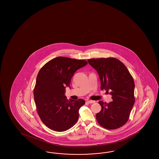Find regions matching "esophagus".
Wrapping results in <instances>:
<instances>
[{
  "instance_id": "34e87169",
  "label": "esophagus",
  "mask_w": 159,
  "mask_h": 159,
  "mask_svg": "<svg viewBox=\"0 0 159 159\" xmlns=\"http://www.w3.org/2000/svg\"><path fill=\"white\" fill-rule=\"evenodd\" d=\"M87 102L88 103H89V104H92V103H94V102H95V101H93V100H87Z\"/></svg>"
}]
</instances>
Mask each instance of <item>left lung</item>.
I'll use <instances>...</instances> for the list:
<instances>
[{
  "instance_id": "8db88e82",
  "label": "left lung",
  "mask_w": 159,
  "mask_h": 159,
  "mask_svg": "<svg viewBox=\"0 0 159 159\" xmlns=\"http://www.w3.org/2000/svg\"><path fill=\"white\" fill-rule=\"evenodd\" d=\"M87 61L98 74L101 90H106L112 99L108 104L99 101L101 110L96 114L97 120L107 129L119 128L128 120L135 103L133 77L125 65L116 58L91 59Z\"/></svg>"
}]
</instances>
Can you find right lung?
Segmentation results:
<instances>
[{"mask_svg": "<svg viewBox=\"0 0 159 159\" xmlns=\"http://www.w3.org/2000/svg\"><path fill=\"white\" fill-rule=\"evenodd\" d=\"M87 64L84 60L59 57L47 63L39 71L34 101L39 116L49 129L63 132L76 123L79 110L85 101L68 100L65 96V89L70 87L76 71Z\"/></svg>", "mask_w": 159, "mask_h": 159, "instance_id": "add662e5", "label": "right lung"}]
</instances>
